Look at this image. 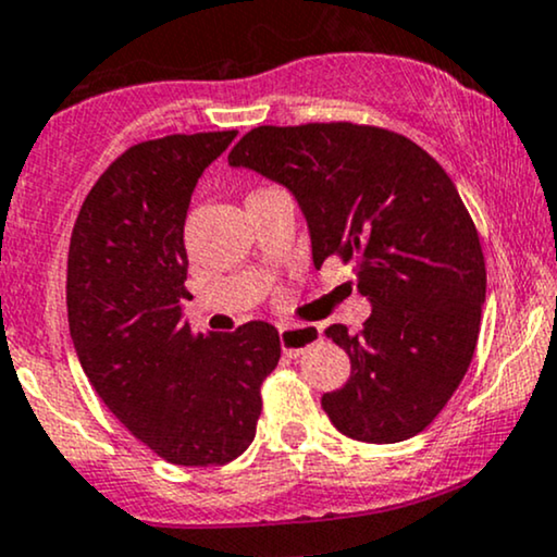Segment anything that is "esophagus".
Here are the masks:
<instances>
[{"label": "esophagus", "instance_id": "34e87169", "mask_svg": "<svg viewBox=\"0 0 557 557\" xmlns=\"http://www.w3.org/2000/svg\"><path fill=\"white\" fill-rule=\"evenodd\" d=\"M319 341V330L311 324H285L280 327V345H283V354L287 356H300L306 348H311Z\"/></svg>", "mask_w": 557, "mask_h": 557}]
</instances>
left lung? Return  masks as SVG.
<instances>
[{
	"mask_svg": "<svg viewBox=\"0 0 557 557\" xmlns=\"http://www.w3.org/2000/svg\"><path fill=\"white\" fill-rule=\"evenodd\" d=\"M227 162L290 190L314 267L356 261L372 314L359 335L324 330L350 359L348 382L322 395L332 424L376 445L419 434L461 385L487 296L476 227L447 172L413 140L350 123L253 127Z\"/></svg>",
	"mask_w": 557,
	"mask_h": 557,
	"instance_id": "1",
	"label": "left lung"
}]
</instances>
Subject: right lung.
I'll return each instance as SVG.
<instances>
[{
  "instance_id": "add662e5",
  "label": "right lung",
  "mask_w": 557,
  "mask_h": 557,
  "mask_svg": "<svg viewBox=\"0 0 557 557\" xmlns=\"http://www.w3.org/2000/svg\"><path fill=\"white\" fill-rule=\"evenodd\" d=\"M235 131L164 136L127 149L96 181L70 238L67 322L107 408L177 466L238 458L261 413V382L280 361L272 324L190 330L183 227L198 177Z\"/></svg>"
}]
</instances>
